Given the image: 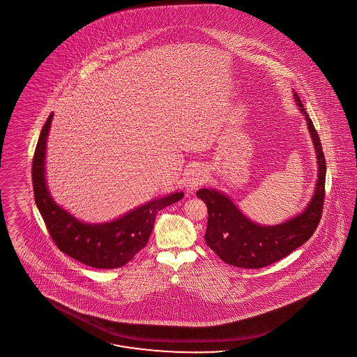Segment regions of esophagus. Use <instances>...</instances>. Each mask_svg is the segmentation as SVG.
Segmentation results:
<instances>
[{
	"label": "esophagus",
	"instance_id": "obj_1",
	"mask_svg": "<svg viewBox=\"0 0 357 357\" xmlns=\"http://www.w3.org/2000/svg\"><path fill=\"white\" fill-rule=\"evenodd\" d=\"M207 181V172L202 166H194L187 175V187L188 190H195Z\"/></svg>",
	"mask_w": 357,
	"mask_h": 357
}]
</instances>
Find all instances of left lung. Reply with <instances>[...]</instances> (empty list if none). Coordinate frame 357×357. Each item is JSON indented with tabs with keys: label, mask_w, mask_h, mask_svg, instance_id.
I'll list each match as a JSON object with an SVG mask.
<instances>
[{
	"label": "left lung",
	"mask_w": 357,
	"mask_h": 357,
	"mask_svg": "<svg viewBox=\"0 0 357 357\" xmlns=\"http://www.w3.org/2000/svg\"><path fill=\"white\" fill-rule=\"evenodd\" d=\"M294 98L305 116L319 166L314 197L304 213L282 225L260 226L244 216L227 195L213 188H200L197 192L208 210L206 243L225 263L234 267L263 268L289 255L314 235L323 214L326 158L314 123L296 93H294Z\"/></svg>",
	"instance_id": "left-lung-1"
}]
</instances>
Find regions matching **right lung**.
I'll list each match as a JSON object with an SVG mask.
<instances>
[{
	"mask_svg": "<svg viewBox=\"0 0 357 357\" xmlns=\"http://www.w3.org/2000/svg\"><path fill=\"white\" fill-rule=\"evenodd\" d=\"M53 114L47 116L36 146L31 181L36 204L53 242L86 266L113 270L128 264L149 242L158 213L183 198V192L151 200L113 222L90 225L75 219L52 198L45 179L46 141Z\"/></svg>",
	"mask_w": 357,
	"mask_h": 357,
	"instance_id": "add662e5",
	"label": "right lung"
}]
</instances>
